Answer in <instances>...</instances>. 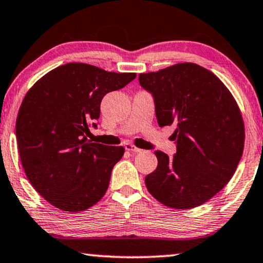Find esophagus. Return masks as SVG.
<instances>
[{
	"label": "esophagus",
	"instance_id": "1",
	"mask_svg": "<svg viewBox=\"0 0 263 263\" xmlns=\"http://www.w3.org/2000/svg\"><path fill=\"white\" fill-rule=\"evenodd\" d=\"M124 148H125V151L130 152V153H141V152H142V149H140V148L135 147L134 144H132V143H125Z\"/></svg>",
	"mask_w": 263,
	"mask_h": 263
}]
</instances>
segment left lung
Here are the masks:
<instances>
[{"mask_svg":"<svg viewBox=\"0 0 263 263\" xmlns=\"http://www.w3.org/2000/svg\"><path fill=\"white\" fill-rule=\"evenodd\" d=\"M160 127L174 125L173 158L155 151L158 167L144 179L166 206L192 209L211 199L234 176L245 147V124L233 95L211 71L181 63L140 73Z\"/></svg>","mask_w":263,"mask_h":263,"instance_id":"obj_1","label":"left lung"}]
</instances>
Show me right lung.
Masks as SVG:
<instances>
[{"mask_svg": "<svg viewBox=\"0 0 263 263\" xmlns=\"http://www.w3.org/2000/svg\"><path fill=\"white\" fill-rule=\"evenodd\" d=\"M135 77L68 63L26 93L15 129L18 153L30 184L53 206L81 212L104 196L124 148L91 142L86 134L97 127L102 98Z\"/></svg>", "mask_w": 263, "mask_h": 263, "instance_id": "1", "label": "right lung"}]
</instances>
